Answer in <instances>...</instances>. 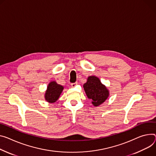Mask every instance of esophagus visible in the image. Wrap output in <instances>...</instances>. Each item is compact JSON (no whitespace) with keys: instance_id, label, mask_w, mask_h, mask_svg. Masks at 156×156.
Here are the masks:
<instances>
[{"instance_id":"esophagus-1","label":"esophagus","mask_w":156,"mask_h":156,"mask_svg":"<svg viewBox=\"0 0 156 156\" xmlns=\"http://www.w3.org/2000/svg\"><path fill=\"white\" fill-rule=\"evenodd\" d=\"M77 84V83H72L71 84V85H72V87L73 88V87H75L76 85Z\"/></svg>"}]
</instances>
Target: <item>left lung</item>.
<instances>
[{
	"label": "left lung",
	"mask_w": 156,
	"mask_h": 156,
	"mask_svg": "<svg viewBox=\"0 0 156 156\" xmlns=\"http://www.w3.org/2000/svg\"><path fill=\"white\" fill-rule=\"evenodd\" d=\"M83 88L87 97L92 100L91 103L95 107L102 105L109 96V90L96 76H88Z\"/></svg>",
	"instance_id": "1"
}]
</instances>
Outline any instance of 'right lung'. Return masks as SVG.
Here are the masks:
<instances>
[{"instance_id": "add662e5", "label": "right lung", "mask_w": 156, "mask_h": 156, "mask_svg": "<svg viewBox=\"0 0 156 156\" xmlns=\"http://www.w3.org/2000/svg\"><path fill=\"white\" fill-rule=\"evenodd\" d=\"M64 87L55 81L49 83L45 93V100L49 103H54L58 100Z\"/></svg>"}]
</instances>
